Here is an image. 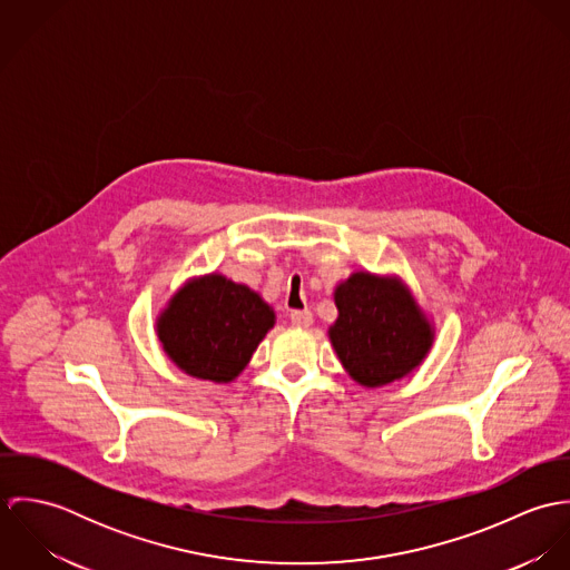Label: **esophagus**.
Wrapping results in <instances>:
<instances>
[{"label": "esophagus", "mask_w": 570, "mask_h": 570, "mask_svg": "<svg viewBox=\"0 0 570 570\" xmlns=\"http://www.w3.org/2000/svg\"><path fill=\"white\" fill-rule=\"evenodd\" d=\"M292 325L301 326V328H307V326L314 325V316H312V312H292Z\"/></svg>", "instance_id": "34e87169"}]
</instances>
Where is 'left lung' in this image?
I'll use <instances>...</instances> for the list:
<instances>
[{"instance_id":"1","label":"left lung","mask_w":570,"mask_h":570,"mask_svg":"<svg viewBox=\"0 0 570 570\" xmlns=\"http://www.w3.org/2000/svg\"><path fill=\"white\" fill-rule=\"evenodd\" d=\"M333 301L337 318L328 340L360 386L393 384L430 353L434 326L400 276L353 272L335 285Z\"/></svg>"}]
</instances>
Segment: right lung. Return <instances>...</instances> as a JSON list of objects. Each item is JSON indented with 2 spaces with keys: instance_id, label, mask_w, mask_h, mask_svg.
Wrapping results in <instances>:
<instances>
[{
  "instance_id": "right-lung-1",
  "label": "right lung",
  "mask_w": 570,
  "mask_h": 570,
  "mask_svg": "<svg viewBox=\"0 0 570 570\" xmlns=\"http://www.w3.org/2000/svg\"><path fill=\"white\" fill-rule=\"evenodd\" d=\"M274 323V309L254 289L213 272L186 281L170 296L156 333L168 360L186 375L228 384Z\"/></svg>"
}]
</instances>
